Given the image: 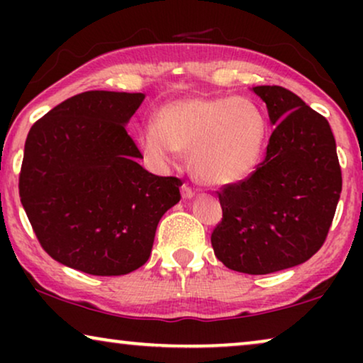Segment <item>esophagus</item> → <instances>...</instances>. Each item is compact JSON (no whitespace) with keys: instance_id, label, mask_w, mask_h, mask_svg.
Listing matches in <instances>:
<instances>
[{"instance_id":"esophagus-1","label":"esophagus","mask_w":363,"mask_h":363,"mask_svg":"<svg viewBox=\"0 0 363 363\" xmlns=\"http://www.w3.org/2000/svg\"><path fill=\"white\" fill-rule=\"evenodd\" d=\"M182 196L185 198V200H190V198L195 196V190H193L191 186L183 185V186H182Z\"/></svg>"}]
</instances>
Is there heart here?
I'll list each match as a JSON object with an SVG mask.
<instances>
[{
    "instance_id": "obj_1",
    "label": "heart",
    "mask_w": 363,
    "mask_h": 363,
    "mask_svg": "<svg viewBox=\"0 0 363 363\" xmlns=\"http://www.w3.org/2000/svg\"><path fill=\"white\" fill-rule=\"evenodd\" d=\"M267 117L242 97H185L158 108L157 123L138 133L142 150L157 165L190 153L195 177L208 186L236 185L257 170L264 155Z\"/></svg>"
}]
</instances>
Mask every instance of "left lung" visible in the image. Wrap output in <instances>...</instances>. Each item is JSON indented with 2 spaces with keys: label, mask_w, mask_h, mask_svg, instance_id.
Masks as SVG:
<instances>
[{
  "label": "left lung",
  "mask_w": 363,
  "mask_h": 363,
  "mask_svg": "<svg viewBox=\"0 0 363 363\" xmlns=\"http://www.w3.org/2000/svg\"><path fill=\"white\" fill-rule=\"evenodd\" d=\"M274 127L264 162L218 191L223 220L211 235L226 267L269 274L302 264L324 245L342 191L329 122L294 92L257 86Z\"/></svg>",
  "instance_id": "1"
}]
</instances>
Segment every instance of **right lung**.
Returning a JSON list of instances; mask_svg holds the SVG:
<instances>
[{
  "label": "right lung",
  "mask_w": 363,
  "mask_h": 363,
  "mask_svg": "<svg viewBox=\"0 0 363 363\" xmlns=\"http://www.w3.org/2000/svg\"><path fill=\"white\" fill-rule=\"evenodd\" d=\"M145 94H77L34 123L19 196L52 259L92 276H122L150 257L182 180L147 172L125 130Z\"/></svg>",
  "instance_id": "obj_1"
}]
</instances>
